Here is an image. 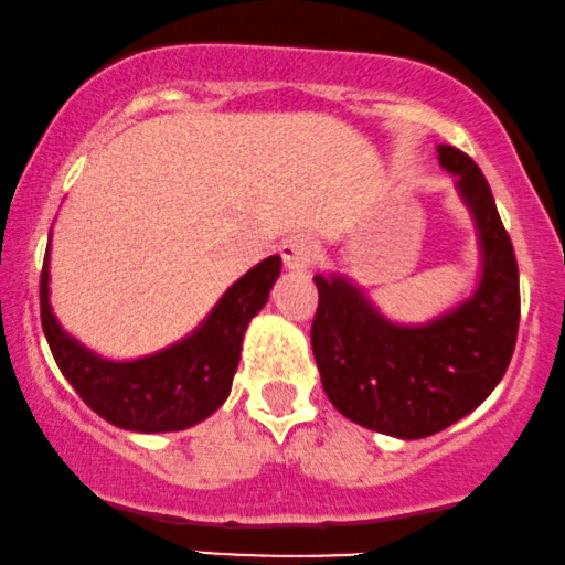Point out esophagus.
<instances>
[{"label":"esophagus","instance_id":"34e87169","mask_svg":"<svg viewBox=\"0 0 565 565\" xmlns=\"http://www.w3.org/2000/svg\"><path fill=\"white\" fill-rule=\"evenodd\" d=\"M280 256H282L285 269L307 271L311 267V262H315V256H317V245H315V241H311V237L296 235V237H290V241H285L280 245Z\"/></svg>","mask_w":565,"mask_h":565}]
</instances>
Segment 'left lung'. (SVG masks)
<instances>
[{"instance_id":"left-lung-1","label":"left lung","mask_w":565,"mask_h":565,"mask_svg":"<svg viewBox=\"0 0 565 565\" xmlns=\"http://www.w3.org/2000/svg\"><path fill=\"white\" fill-rule=\"evenodd\" d=\"M479 227L483 269L466 303L420 324L383 320L354 285L315 275L311 349L341 415L377 434L423 439L473 413L505 375L521 320L519 262L487 177L470 156L439 145Z\"/></svg>"}]
</instances>
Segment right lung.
Returning a JSON list of instances; mask_svg holds the SVG:
<instances>
[{
	"label": "right lung",
	"instance_id": "add662e5",
	"mask_svg": "<svg viewBox=\"0 0 565 565\" xmlns=\"http://www.w3.org/2000/svg\"><path fill=\"white\" fill-rule=\"evenodd\" d=\"M50 248H46L39 303L42 328L60 373L76 394L113 426L139 434H161L195 426L216 413L230 396L241 362L243 333L250 317L267 303L280 275V256L264 258L245 271L201 328L177 347L137 362H108L86 351L60 328L50 309Z\"/></svg>",
	"mask_w": 565,
	"mask_h": 565
}]
</instances>
